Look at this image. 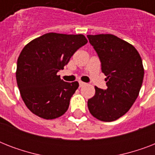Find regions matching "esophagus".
Masks as SVG:
<instances>
[{
  "label": "esophagus",
  "instance_id": "1",
  "mask_svg": "<svg viewBox=\"0 0 155 155\" xmlns=\"http://www.w3.org/2000/svg\"><path fill=\"white\" fill-rule=\"evenodd\" d=\"M79 84H80V87H82V86H84V85L86 84V83L82 82V81H80V82H79Z\"/></svg>",
  "mask_w": 155,
  "mask_h": 155
}]
</instances>
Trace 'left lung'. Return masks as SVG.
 Listing matches in <instances>:
<instances>
[{
    "mask_svg": "<svg viewBox=\"0 0 155 155\" xmlns=\"http://www.w3.org/2000/svg\"><path fill=\"white\" fill-rule=\"evenodd\" d=\"M101 62L108 88L95 86L94 97L87 101L90 113L102 121H113L125 115L137 99L142 87L144 68L133 45L115 35L87 36Z\"/></svg>",
    "mask_w": 155,
    "mask_h": 155,
    "instance_id": "obj_1",
    "label": "left lung"
}]
</instances>
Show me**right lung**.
<instances>
[{
    "label": "right lung",
    "instance_id": "1",
    "mask_svg": "<svg viewBox=\"0 0 155 155\" xmlns=\"http://www.w3.org/2000/svg\"><path fill=\"white\" fill-rule=\"evenodd\" d=\"M87 42L83 35L48 33L25 45L18 58L16 79L23 101L34 114L51 120L67 112L79 83L65 82L57 73Z\"/></svg>",
    "mask_w": 155,
    "mask_h": 155
}]
</instances>
